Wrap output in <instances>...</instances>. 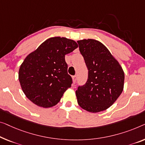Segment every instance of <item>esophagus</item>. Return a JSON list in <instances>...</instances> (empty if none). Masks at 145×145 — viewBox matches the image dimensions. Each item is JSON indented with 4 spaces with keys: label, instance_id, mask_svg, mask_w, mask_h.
I'll return each mask as SVG.
<instances>
[{
    "label": "esophagus",
    "instance_id": "esophagus-1",
    "mask_svg": "<svg viewBox=\"0 0 145 145\" xmlns=\"http://www.w3.org/2000/svg\"><path fill=\"white\" fill-rule=\"evenodd\" d=\"M77 79V77L76 76V75H74V76L72 77V79H73V83H75V82H76Z\"/></svg>",
    "mask_w": 145,
    "mask_h": 145
}]
</instances>
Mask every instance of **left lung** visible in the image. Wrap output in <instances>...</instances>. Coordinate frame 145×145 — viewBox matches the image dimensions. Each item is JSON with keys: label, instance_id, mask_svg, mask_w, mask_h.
Masks as SVG:
<instances>
[{"label": "left lung", "instance_id": "obj_1", "mask_svg": "<svg viewBox=\"0 0 145 145\" xmlns=\"http://www.w3.org/2000/svg\"><path fill=\"white\" fill-rule=\"evenodd\" d=\"M88 77L75 92L80 107L90 113L106 110L124 89V72L118 60L102 43L93 39L78 40Z\"/></svg>", "mask_w": 145, "mask_h": 145}]
</instances>
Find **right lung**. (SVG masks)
I'll list each match as a JSON object with an SVG mask.
<instances>
[{
  "label": "right lung",
  "instance_id": "add662e5",
  "mask_svg": "<svg viewBox=\"0 0 145 145\" xmlns=\"http://www.w3.org/2000/svg\"><path fill=\"white\" fill-rule=\"evenodd\" d=\"M77 47L71 39L53 37L27 56L19 68L18 78L28 99L44 108L59 102L72 83L67 72L65 55Z\"/></svg>",
  "mask_w": 145,
  "mask_h": 145
}]
</instances>
